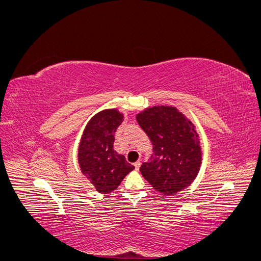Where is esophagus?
I'll use <instances>...</instances> for the list:
<instances>
[{"label": "esophagus", "mask_w": 261, "mask_h": 261, "mask_svg": "<svg viewBox=\"0 0 261 261\" xmlns=\"http://www.w3.org/2000/svg\"><path fill=\"white\" fill-rule=\"evenodd\" d=\"M140 164H141V162L138 160V161H136L135 163H134V165H135V168H136V170H138L139 168H140Z\"/></svg>", "instance_id": "34e87169"}]
</instances>
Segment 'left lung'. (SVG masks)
Segmentation results:
<instances>
[{
  "label": "left lung",
  "instance_id": "obj_1",
  "mask_svg": "<svg viewBox=\"0 0 261 261\" xmlns=\"http://www.w3.org/2000/svg\"><path fill=\"white\" fill-rule=\"evenodd\" d=\"M136 120L152 144L153 153L140 167L143 176L155 191L173 195L197 176L201 148L192 123L173 107H153Z\"/></svg>",
  "mask_w": 261,
  "mask_h": 261
}]
</instances>
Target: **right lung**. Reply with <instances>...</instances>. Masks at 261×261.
I'll return each mask as SVG.
<instances>
[{"instance_id": "1", "label": "right lung", "mask_w": 261, "mask_h": 261, "mask_svg": "<svg viewBox=\"0 0 261 261\" xmlns=\"http://www.w3.org/2000/svg\"><path fill=\"white\" fill-rule=\"evenodd\" d=\"M123 115L114 109L94 115L87 124L78 149L82 172L101 194L113 192L135 169L113 149L114 134Z\"/></svg>"}]
</instances>
